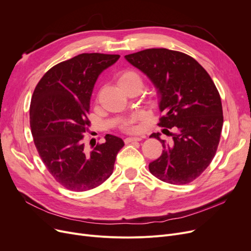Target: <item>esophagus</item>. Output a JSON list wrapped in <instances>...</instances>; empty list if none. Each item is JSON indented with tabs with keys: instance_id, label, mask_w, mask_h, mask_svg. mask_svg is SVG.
Segmentation results:
<instances>
[{
	"instance_id": "34e87169",
	"label": "esophagus",
	"mask_w": 251,
	"mask_h": 251,
	"mask_svg": "<svg viewBox=\"0 0 251 251\" xmlns=\"http://www.w3.org/2000/svg\"><path fill=\"white\" fill-rule=\"evenodd\" d=\"M141 140H142L141 137H132V138H126L125 142L130 143V142H137V141H141Z\"/></svg>"
}]
</instances>
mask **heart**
<instances>
[{
  "label": "heart",
  "mask_w": 251,
  "mask_h": 251,
  "mask_svg": "<svg viewBox=\"0 0 251 251\" xmlns=\"http://www.w3.org/2000/svg\"><path fill=\"white\" fill-rule=\"evenodd\" d=\"M118 83H119V86L122 87V89H125L127 86L135 85V83L142 85V79H141V76L136 73V71L126 70L121 76H119ZM124 129L126 130V132H128V133H136L139 130V126H134L130 123H126L124 126Z\"/></svg>",
  "instance_id": "1"
}]
</instances>
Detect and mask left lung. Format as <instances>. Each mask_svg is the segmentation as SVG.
<instances>
[{"mask_svg": "<svg viewBox=\"0 0 251 251\" xmlns=\"http://www.w3.org/2000/svg\"><path fill=\"white\" fill-rule=\"evenodd\" d=\"M126 60L144 73L157 90L159 126L173 128L169 143L162 144L160 157L149 163L150 173L159 180L184 185L195 180L216 155L224 116L219 91L207 71L194 58L164 48L126 55Z\"/></svg>", "mask_w": 251, "mask_h": 251, "instance_id": "obj_1", "label": "left lung"}]
</instances>
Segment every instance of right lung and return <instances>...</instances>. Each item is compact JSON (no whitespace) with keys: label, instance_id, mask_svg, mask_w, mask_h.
Returning a JSON list of instances; mask_svg holds the SVG:
<instances>
[{"label":"right lung","instance_id":"add662e5","mask_svg":"<svg viewBox=\"0 0 251 251\" xmlns=\"http://www.w3.org/2000/svg\"><path fill=\"white\" fill-rule=\"evenodd\" d=\"M119 57L79 54L48 70L33 91L29 119L35 148L52 176L70 191L83 192L104 183L125 146L109 134L91 151L83 143L95 82Z\"/></svg>","mask_w":251,"mask_h":251}]
</instances>
